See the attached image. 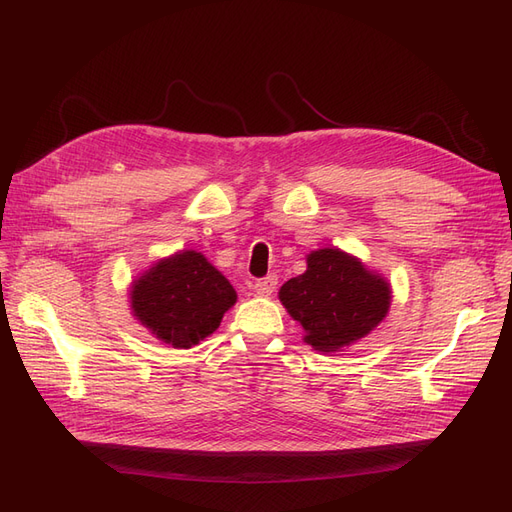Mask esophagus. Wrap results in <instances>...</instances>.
I'll return each instance as SVG.
<instances>
[{
  "instance_id": "34e87169",
  "label": "esophagus",
  "mask_w": 512,
  "mask_h": 512,
  "mask_svg": "<svg viewBox=\"0 0 512 512\" xmlns=\"http://www.w3.org/2000/svg\"><path fill=\"white\" fill-rule=\"evenodd\" d=\"M275 286H277V277L267 275V277H262V280H258L254 284V292L260 294V297H269V294L275 290Z\"/></svg>"
}]
</instances>
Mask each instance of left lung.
<instances>
[{
    "instance_id": "1",
    "label": "left lung",
    "mask_w": 512,
    "mask_h": 512,
    "mask_svg": "<svg viewBox=\"0 0 512 512\" xmlns=\"http://www.w3.org/2000/svg\"><path fill=\"white\" fill-rule=\"evenodd\" d=\"M286 312L303 327V342L335 354L361 342L389 314L391 282L339 247L307 254V269L277 292Z\"/></svg>"
}]
</instances>
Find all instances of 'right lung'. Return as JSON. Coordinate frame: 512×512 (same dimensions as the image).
Listing matches in <instances>:
<instances>
[{
  "mask_svg": "<svg viewBox=\"0 0 512 512\" xmlns=\"http://www.w3.org/2000/svg\"><path fill=\"white\" fill-rule=\"evenodd\" d=\"M235 303V288L196 250L156 260L130 284L132 316L173 348L198 346Z\"/></svg>",
  "mask_w": 512,
  "mask_h": 512,
  "instance_id": "add662e5",
  "label": "right lung"
}]
</instances>
